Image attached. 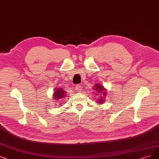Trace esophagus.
<instances>
[{"instance_id":"1","label":"esophagus","mask_w":159,"mask_h":159,"mask_svg":"<svg viewBox=\"0 0 159 159\" xmlns=\"http://www.w3.org/2000/svg\"><path fill=\"white\" fill-rule=\"evenodd\" d=\"M75 89L78 92H81L82 91V87L80 85L78 84L75 86Z\"/></svg>"}]
</instances>
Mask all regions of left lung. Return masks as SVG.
<instances>
[{
  "mask_svg": "<svg viewBox=\"0 0 159 159\" xmlns=\"http://www.w3.org/2000/svg\"><path fill=\"white\" fill-rule=\"evenodd\" d=\"M94 89L96 91L97 93L96 94H97L98 96V94H100V98H98L97 102L99 103V104H102L104 102V97H105V95L106 94V92L104 91V89L102 86H101L100 85H96L94 88Z\"/></svg>",
  "mask_w": 159,
  "mask_h": 159,
  "instance_id": "8db88e82",
  "label": "left lung"
}]
</instances>
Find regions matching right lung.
<instances>
[{
	"label": "right lung",
	"instance_id": "1",
	"mask_svg": "<svg viewBox=\"0 0 159 159\" xmlns=\"http://www.w3.org/2000/svg\"><path fill=\"white\" fill-rule=\"evenodd\" d=\"M53 100H57L58 99H61V98H63L64 97H65V93L64 89H62L60 88H57L56 89V90L53 94Z\"/></svg>",
	"mask_w": 159,
	"mask_h": 159
}]
</instances>
